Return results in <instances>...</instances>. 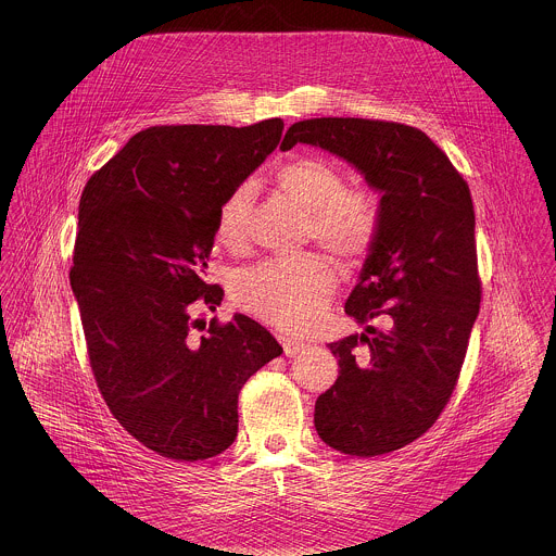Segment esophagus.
Returning <instances> with one entry per match:
<instances>
[{
  "label": "esophagus",
  "mask_w": 556,
  "mask_h": 556,
  "mask_svg": "<svg viewBox=\"0 0 556 556\" xmlns=\"http://www.w3.org/2000/svg\"><path fill=\"white\" fill-rule=\"evenodd\" d=\"M278 340H280V344H282V349H285V355H289V357L298 355V353L304 349V342H300L298 338H287V336H280Z\"/></svg>",
  "instance_id": "esophagus-1"
}]
</instances>
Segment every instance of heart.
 <instances>
[{
	"instance_id": "b5f03b06",
	"label": "heart",
	"mask_w": 556,
	"mask_h": 556,
	"mask_svg": "<svg viewBox=\"0 0 556 556\" xmlns=\"http://www.w3.org/2000/svg\"><path fill=\"white\" fill-rule=\"evenodd\" d=\"M276 186L308 216V233L320 245L342 258L368 250L379 229L375 199L359 190H346L342 170L318 156H300L285 162ZM252 210V188L236 186L218 205L216 238L227 248H239ZM336 289L333 269L315 254L269 258L238 274L233 298L254 317L285 331L302 333L317 323Z\"/></svg>"
}]
</instances>
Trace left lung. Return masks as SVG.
Here are the masks:
<instances>
[{
	"label": "left lung",
	"mask_w": 556,
	"mask_h": 556,
	"mask_svg": "<svg viewBox=\"0 0 556 556\" xmlns=\"http://www.w3.org/2000/svg\"><path fill=\"white\" fill-rule=\"evenodd\" d=\"M298 143L349 162L381 194L379 229L344 313L355 323L386 315L392 327L366 325L331 342L340 375L315 404L329 447L381 456L421 437L456 388L481 300L471 192L450 159L404 124L304 119L280 150Z\"/></svg>",
	"instance_id": "1"
}]
</instances>
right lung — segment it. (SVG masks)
Here are the masks:
<instances>
[{
  "mask_svg": "<svg viewBox=\"0 0 556 556\" xmlns=\"http://www.w3.org/2000/svg\"><path fill=\"white\" fill-rule=\"evenodd\" d=\"M282 119L154 126L87 181L71 287L89 364L113 417L173 460H205L238 437L243 383L282 353L256 320L194 329L225 291L205 282L223 199L278 148Z\"/></svg>",
  "mask_w": 556,
  "mask_h": 556,
  "instance_id": "add662e5",
  "label": "right lung"
}]
</instances>
